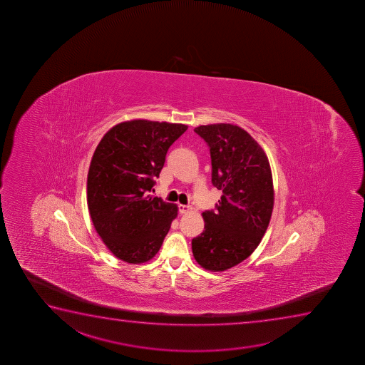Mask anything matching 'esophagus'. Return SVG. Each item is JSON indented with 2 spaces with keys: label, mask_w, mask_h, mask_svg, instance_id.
<instances>
[{
  "label": "esophagus",
  "mask_w": 365,
  "mask_h": 365,
  "mask_svg": "<svg viewBox=\"0 0 365 365\" xmlns=\"http://www.w3.org/2000/svg\"><path fill=\"white\" fill-rule=\"evenodd\" d=\"M178 209H180V214H188V212H190L192 211V207L189 205H182L180 204V206H178Z\"/></svg>",
  "instance_id": "1"
}]
</instances>
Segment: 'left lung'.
Masks as SVG:
<instances>
[{
  "label": "left lung",
  "instance_id": "8db88e82",
  "mask_svg": "<svg viewBox=\"0 0 365 365\" xmlns=\"http://www.w3.org/2000/svg\"><path fill=\"white\" fill-rule=\"evenodd\" d=\"M194 132L210 148L211 182L222 197L216 210L202 212L205 227L192 240L193 255L206 270H228L253 253L270 222V163L262 146L238 125H199Z\"/></svg>",
  "mask_w": 365,
  "mask_h": 365
}]
</instances>
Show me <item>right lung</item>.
Here are the masks:
<instances>
[{"instance_id":"obj_1","label":"right lung","mask_w":365,"mask_h":365,"mask_svg":"<svg viewBox=\"0 0 365 365\" xmlns=\"http://www.w3.org/2000/svg\"><path fill=\"white\" fill-rule=\"evenodd\" d=\"M188 125L133 120L112 127L96 146L86 200L98 235L115 257L149 262L159 252L178 207L153 197L168 148Z\"/></svg>"}]
</instances>
